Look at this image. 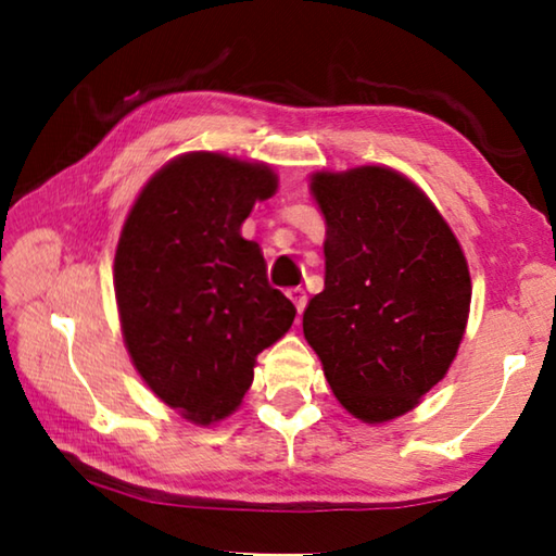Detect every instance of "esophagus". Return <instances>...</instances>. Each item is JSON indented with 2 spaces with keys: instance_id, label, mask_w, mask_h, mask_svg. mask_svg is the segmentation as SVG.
Listing matches in <instances>:
<instances>
[{
  "instance_id": "obj_1",
  "label": "esophagus",
  "mask_w": 556,
  "mask_h": 556,
  "mask_svg": "<svg viewBox=\"0 0 556 556\" xmlns=\"http://www.w3.org/2000/svg\"><path fill=\"white\" fill-rule=\"evenodd\" d=\"M287 296L291 299V304L296 306V314L304 312V306H306V291H304V289H301V287H296V289H289V291H287Z\"/></svg>"
}]
</instances>
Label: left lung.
I'll return each mask as SVG.
<instances>
[{
	"mask_svg": "<svg viewBox=\"0 0 556 556\" xmlns=\"http://www.w3.org/2000/svg\"><path fill=\"white\" fill-rule=\"evenodd\" d=\"M308 181L326 220V279L304 336L336 400L365 425H384L454 363L470 312L468 262L429 195L394 168Z\"/></svg>",
	"mask_w": 556,
	"mask_h": 556,
	"instance_id": "left-lung-1",
	"label": "left lung"
}]
</instances>
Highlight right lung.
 <instances>
[{
    "label": "right lung",
    "mask_w": 556,
    "mask_h": 556,
    "mask_svg": "<svg viewBox=\"0 0 556 556\" xmlns=\"http://www.w3.org/2000/svg\"><path fill=\"white\" fill-rule=\"evenodd\" d=\"M275 168L218 152H188L149 178L115 252L122 338L147 388L191 425L240 407L257 355L296 308L267 281L242 223L277 193Z\"/></svg>",
    "instance_id": "right-lung-1"
}]
</instances>
